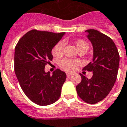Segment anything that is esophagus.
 <instances>
[{"label": "esophagus", "instance_id": "1", "mask_svg": "<svg viewBox=\"0 0 127 127\" xmlns=\"http://www.w3.org/2000/svg\"><path fill=\"white\" fill-rule=\"evenodd\" d=\"M66 75L67 77H70L72 75V73H66Z\"/></svg>", "mask_w": 127, "mask_h": 127}]
</instances>
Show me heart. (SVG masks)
Masks as SVG:
<instances>
[{"mask_svg":"<svg viewBox=\"0 0 127 127\" xmlns=\"http://www.w3.org/2000/svg\"><path fill=\"white\" fill-rule=\"evenodd\" d=\"M76 46L78 50L79 51L81 50L86 49L89 50V44L84 40H78L75 42ZM65 47V42L63 40H61L58 42L52 48V54L56 56H60L64 52V50ZM79 64V61L77 60H73V59L64 58L59 62L60 66L63 69L67 71H73L76 68V67Z\"/></svg>","mask_w":127,"mask_h":127,"instance_id":"heart-1","label":"heart"}]
</instances>
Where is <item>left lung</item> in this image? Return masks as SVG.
Masks as SVG:
<instances>
[{"label": "left lung", "instance_id": "left-lung-1", "mask_svg": "<svg viewBox=\"0 0 127 127\" xmlns=\"http://www.w3.org/2000/svg\"><path fill=\"white\" fill-rule=\"evenodd\" d=\"M87 37L93 46V59L83 70L92 71L91 79L80 73L81 82L76 87L78 96L88 104L102 101L108 95L117 79L119 54L110 37L95 29H88Z\"/></svg>", "mask_w": 127, "mask_h": 127}]
</instances>
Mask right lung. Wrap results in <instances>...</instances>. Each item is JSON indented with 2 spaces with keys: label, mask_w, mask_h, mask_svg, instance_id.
<instances>
[{
  "label": "right lung",
  "mask_w": 127,
  "mask_h": 127,
  "mask_svg": "<svg viewBox=\"0 0 127 127\" xmlns=\"http://www.w3.org/2000/svg\"><path fill=\"white\" fill-rule=\"evenodd\" d=\"M64 34L33 29L15 48L14 71L18 82L27 98L37 105L53 104L61 95L66 74L57 69L50 75L44 67L52 60V50Z\"/></svg>",
  "instance_id": "obj_1"
}]
</instances>
